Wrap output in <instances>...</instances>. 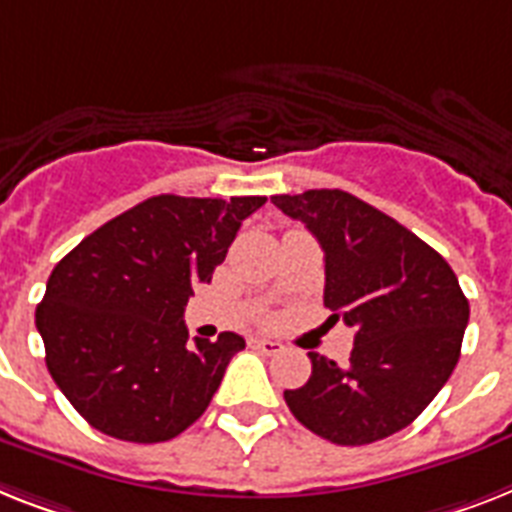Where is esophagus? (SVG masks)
Wrapping results in <instances>:
<instances>
[{
    "label": "esophagus",
    "mask_w": 512,
    "mask_h": 512,
    "mask_svg": "<svg viewBox=\"0 0 512 512\" xmlns=\"http://www.w3.org/2000/svg\"><path fill=\"white\" fill-rule=\"evenodd\" d=\"M249 344H252L255 350L265 352V355H278V352L284 350V344L276 342V339H268V336H255V339H249Z\"/></svg>",
    "instance_id": "1"
}]
</instances>
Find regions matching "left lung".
I'll return each mask as SVG.
<instances>
[{"instance_id":"left-lung-1","label":"left lung","mask_w":512,"mask_h":512,"mask_svg":"<svg viewBox=\"0 0 512 512\" xmlns=\"http://www.w3.org/2000/svg\"><path fill=\"white\" fill-rule=\"evenodd\" d=\"M326 255L323 305L355 328L350 363L310 352L313 373L284 400L305 429L342 447L397 434L447 384L460 357L468 299L436 249L342 189L276 194Z\"/></svg>"}]
</instances>
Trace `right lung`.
Here are the masks:
<instances>
[{"label": "right lung", "mask_w": 512, "mask_h": 512, "mask_svg": "<svg viewBox=\"0 0 512 512\" xmlns=\"http://www.w3.org/2000/svg\"><path fill=\"white\" fill-rule=\"evenodd\" d=\"M265 197L160 194L107 220L54 265L36 307L47 368L97 431L168 442L205 413L244 339H194L184 310Z\"/></svg>", "instance_id": "right-lung-1"}]
</instances>
